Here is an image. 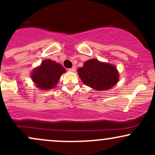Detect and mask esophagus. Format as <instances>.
<instances>
[{
  "instance_id": "34e87169",
  "label": "esophagus",
  "mask_w": 155,
  "mask_h": 155,
  "mask_svg": "<svg viewBox=\"0 0 155 155\" xmlns=\"http://www.w3.org/2000/svg\"><path fill=\"white\" fill-rule=\"evenodd\" d=\"M70 71H72V72H75L76 71V68L75 67H72L71 68H69L68 69Z\"/></svg>"
}]
</instances>
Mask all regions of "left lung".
<instances>
[{"label":"left lung","mask_w":155,"mask_h":155,"mask_svg":"<svg viewBox=\"0 0 155 155\" xmlns=\"http://www.w3.org/2000/svg\"><path fill=\"white\" fill-rule=\"evenodd\" d=\"M78 74L87 86L98 91L109 90L119 81V73L114 65L96 59L85 62L78 69Z\"/></svg>","instance_id":"1"}]
</instances>
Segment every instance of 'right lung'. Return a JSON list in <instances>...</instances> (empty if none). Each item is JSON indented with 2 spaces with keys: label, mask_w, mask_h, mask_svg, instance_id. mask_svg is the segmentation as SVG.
<instances>
[{
  "label": "right lung",
  "mask_w": 155,
  "mask_h": 155,
  "mask_svg": "<svg viewBox=\"0 0 155 155\" xmlns=\"http://www.w3.org/2000/svg\"><path fill=\"white\" fill-rule=\"evenodd\" d=\"M65 72V68L60 64L51 60H45L40 66L34 69L31 79L37 87L47 90L56 87L60 76Z\"/></svg>",
  "instance_id": "obj_1"
}]
</instances>
